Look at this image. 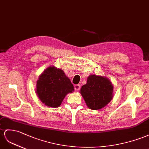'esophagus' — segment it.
Masks as SVG:
<instances>
[{
	"label": "esophagus",
	"mask_w": 149,
	"mask_h": 149,
	"mask_svg": "<svg viewBox=\"0 0 149 149\" xmlns=\"http://www.w3.org/2000/svg\"><path fill=\"white\" fill-rule=\"evenodd\" d=\"M74 89L75 91H79L80 89V85L79 84H76L74 86Z\"/></svg>",
	"instance_id": "1"
}]
</instances>
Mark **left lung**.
<instances>
[{"instance_id": "left-lung-1", "label": "left lung", "mask_w": 149, "mask_h": 149, "mask_svg": "<svg viewBox=\"0 0 149 149\" xmlns=\"http://www.w3.org/2000/svg\"><path fill=\"white\" fill-rule=\"evenodd\" d=\"M113 86L106 77L91 75L86 84L82 86L81 94L87 106L94 110L104 108L113 97Z\"/></svg>"}]
</instances>
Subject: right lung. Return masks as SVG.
Returning <instances> with one entry per match:
<instances>
[{"mask_svg": "<svg viewBox=\"0 0 149 149\" xmlns=\"http://www.w3.org/2000/svg\"><path fill=\"white\" fill-rule=\"evenodd\" d=\"M74 90L64 72L55 67L47 68L36 82V93L46 106L57 108L66 95Z\"/></svg>", "mask_w": 149, "mask_h": 149, "instance_id": "1", "label": "right lung"}]
</instances>
